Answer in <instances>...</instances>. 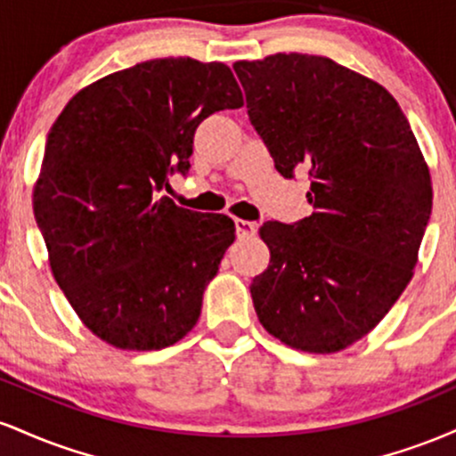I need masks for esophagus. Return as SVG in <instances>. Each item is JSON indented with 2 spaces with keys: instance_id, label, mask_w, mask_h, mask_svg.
I'll use <instances>...</instances> for the list:
<instances>
[{
  "instance_id": "34e87169",
  "label": "esophagus",
  "mask_w": 456,
  "mask_h": 456,
  "mask_svg": "<svg viewBox=\"0 0 456 456\" xmlns=\"http://www.w3.org/2000/svg\"><path fill=\"white\" fill-rule=\"evenodd\" d=\"M233 224H235V233H238V238H253V235L257 233L255 223L244 221V218H233Z\"/></svg>"
}]
</instances>
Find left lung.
I'll list each match as a JSON object with an SVG mask.
<instances>
[{
	"label": "left lung",
	"mask_w": 456,
	"mask_h": 456,
	"mask_svg": "<svg viewBox=\"0 0 456 456\" xmlns=\"http://www.w3.org/2000/svg\"><path fill=\"white\" fill-rule=\"evenodd\" d=\"M233 70L279 174L313 177L311 216L259 229L270 264L250 282L255 311L289 347L341 352L411 281L433 206L428 165L392 94L330 57L274 53Z\"/></svg>",
	"instance_id": "1"
}]
</instances>
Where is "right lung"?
<instances>
[{"label":"right lung","mask_w":456,"mask_h":456,"mask_svg":"<svg viewBox=\"0 0 456 456\" xmlns=\"http://www.w3.org/2000/svg\"><path fill=\"white\" fill-rule=\"evenodd\" d=\"M242 104L229 66L165 57L83 87L51 126L34 216L57 285L111 347L154 352L195 328L235 224L159 192L191 167L199 124Z\"/></svg>","instance_id":"obj_1"}]
</instances>
